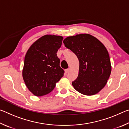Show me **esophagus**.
<instances>
[{
	"label": "esophagus",
	"instance_id": "esophagus-1",
	"mask_svg": "<svg viewBox=\"0 0 129 129\" xmlns=\"http://www.w3.org/2000/svg\"><path fill=\"white\" fill-rule=\"evenodd\" d=\"M70 71H71V68H68V69H67L66 70H65V73H69V72H70Z\"/></svg>",
	"mask_w": 129,
	"mask_h": 129
}]
</instances>
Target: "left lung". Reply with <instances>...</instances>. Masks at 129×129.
I'll use <instances>...</instances> for the list:
<instances>
[{"mask_svg":"<svg viewBox=\"0 0 129 129\" xmlns=\"http://www.w3.org/2000/svg\"><path fill=\"white\" fill-rule=\"evenodd\" d=\"M79 60V71L72 85L78 92L92 95L106 85L110 77L112 66L106 47L91 35L84 34L69 36L63 41Z\"/></svg>","mask_w":129,"mask_h":129,"instance_id":"1","label":"left lung"}]
</instances>
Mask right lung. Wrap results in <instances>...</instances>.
I'll return each instance as SVG.
<instances>
[{"label":"right lung","mask_w":129,"mask_h":129,"mask_svg":"<svg viewBox=\"0 0 129 129\" xmlns=\"http://www.w3.org/2000/svg\"><path fill=\"white\" fill-rule=\"evenodd\" d=\"M62 40L61 36L46 35L32 44L26 53L23 78L34 95L39 97L49 93L64 76L57 56Z\"/></svg>","instance_id":"1"}]
</instances>
